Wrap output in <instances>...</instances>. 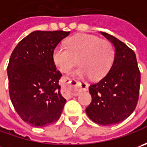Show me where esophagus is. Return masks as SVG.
<instances>
[{
    "label": "esophagus",
    "instance_id": "34e87169",
    "mask_svg": "<svg viewBox=\"0 0 147 147\" xmlns=\"http://www.w3.org/2000/svg\"><path fill=\"white\" fill-rule=\"evenodd\" d=\"M88 89V85L86 82H80L71 79L66 82V88L64 92L67 98H70L74 96H78L81 91H87Z\"/></svg>",
    "mask_w": 147,
    "mask_h": 147
}]
</instances>
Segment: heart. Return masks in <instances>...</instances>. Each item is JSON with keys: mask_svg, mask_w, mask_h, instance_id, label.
<instances>
[{"mask_svg": "<svg viewBox=\"0 0 147 147\" xmlns=\"http://www.w3.org/2000/svg\"><path fill=\"white\" fill-rule=\"evenodd\" d=\"M66 47L57 46L52 54L54 63L61 72H69L78 62L80 66L74 72L75 75L97 80L110 70L114 59V48L110 42L82 33L70 37Z\"/></svg>", "mask_w": 147, "mask_h": 147, "instance_id": "heart-1", "label": "heart"}]
</instances>
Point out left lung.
Wrapping results in <instances>:
<instances>
[{"mask_svg": "<svg viewBox=\"0 0 147 147\" xmlns=\"http://www.w3.org/2000/svg\"><path fill=\"white\" fill-rule=\"evenodd\" d=\"M115 47L114 62L106 75L89 87L92 102L86 109L96 123L112 125L133 113L138 100L141 74L132 49L112 35L100 32Z\"/></svg>", "mask_w": 147, "mask_h": 147, "instance_id": "8db88e82", "label": "left lung"}]
</instances>
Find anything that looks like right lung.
<instances>
[{
	"label": "right lung",
	"mask_w": 147,
	"mask_h": 147,
	"mask_svg": "<svg viewBox=\"0 0 147 147\" xmlns=\"http://www.w3.org/2000/svg\"><path fill=\"white\" fill-rule=\"evenodd\" d=\"M70 32L34 31L22 39L10 55L7 67L9 92L14 110L35 127L59 119L66 100L60 92L62 74L52 54Z\"/></svg>",
	"instance_id": "1"
}]
</instances>
